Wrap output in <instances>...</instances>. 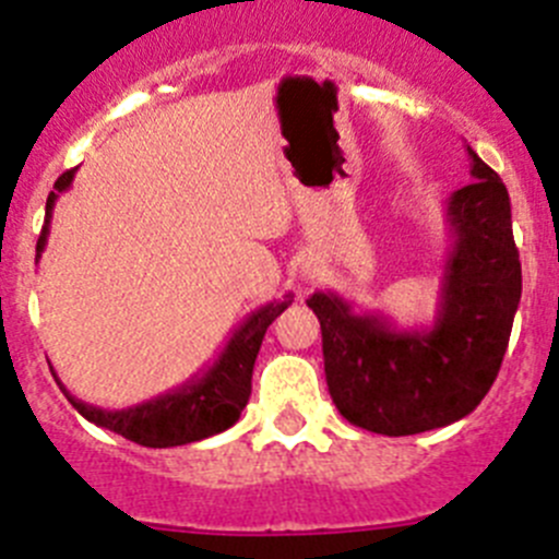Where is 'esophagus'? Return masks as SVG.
<instances>
[{
	"instance_id": "1",
	"label": "esophagus",
	"mask_w": 559,
	"mask_h": 559,
	"mask_svg": "<svg viewBox=\"0 0 559 559\" xmlns=\"http://www.w3.org/2000/svg\"><path fill=\"white\" fill-rule=\"evenodd\" d=\"M314 275H317V270L311 267V264H306V267H304V278H314Z\"/></svg>"
}]
</instances>
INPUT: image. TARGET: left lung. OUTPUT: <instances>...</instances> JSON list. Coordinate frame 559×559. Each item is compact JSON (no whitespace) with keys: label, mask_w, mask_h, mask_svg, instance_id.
I'll return each mask as SVG.
<instances>
[{"label":"left lung","mask_w":559,"mask_h":559,"mask_svg":"<svg viewBox=\"0 0 559 559\" xmlns=\"http://www.w3.org/2000/svg\"><path fill=\"white\" fill-rule=\"evenodd\" d=\"M472 185L452 192L438 317L400 331L383 314H358L333 292L306 300L322 328L325 380L338 414L380 436H414L472 414L497 380L521 300V262L510 195L477 154Z\"/></svg>","instance_id":"8db88e82"}]
</instances>
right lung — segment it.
Here are the masks:
<instances>
[{"mask_svg":"<svg viewBox=\"0 0 559 559\" xmlns=\"http://www.w3.org/2000/svg\"><path fill=\"white\" fill-rule=\"evenodd\" d=\"M74 170H66L60 179L55 181V192L46 198V221L40 228L38 248L35 253H44L46 237H49V223H51V209L60 192H66L74 181ZM292 304V295L284 300H273V304L262 306V309L250 311L245 317L242 325L231 333L228 344L217 356V361L206 369L203 374H195L187 380L179 389L159 394V397L148 400V403L132 405L123 411H104L96 405H87L82 400L71 397L66 385L57 380L68 403L74 405L87 421L107 430L118 432V436L129 438L140 447H154V450H165V447H181L201 441V438L217 436V432L228 430L234 421L239 419L242 408L248 405L250 397V378H253V364L262 347V338L267 328L273 325L275 317Z\"/></svg>","mask_w":559,"mask_h":559,"instance_id":"add662e5","label":"right lung"}]
</instances>
